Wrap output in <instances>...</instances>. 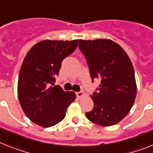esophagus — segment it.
Here are the masks:
<instances>
[{
    "instance_id": "esophagus-1",
    "label": "esophagus",
    "mask_w": 153,
    "mask_h": 153,
    "mask_svg": "<svg viewBox=\"0 0 153 153\" xmlns=\"http://www.w3.org/2000/svg\"><path fill=\"white\" fill-rule=\"evenodd\" d=\"M76 97H77L78 98H83V97L84 96V91L76 92Z\"/></svg>"
}]
</instances>
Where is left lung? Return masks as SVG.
<instances>
[{
    "label": "left lung",
    "mask_w": 153,
    "mask_h": 153,
    "mask_svg": "<svg viewBox=\"0 0 153 153\" xmlns=\"http://www.w3.org/2000/svg\"><path fill=\"white\" fill-rule=\"evenodd\" d=\"M78 47L87 59L92 82L101 81L91 96L94 108L86 117L103 127L117 124L128 114L137 94L131 59L119 45L108 39L79 40Z\"/></svg>",
    "instance_id": "obj_1"
}]
</instances>
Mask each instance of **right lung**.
<instances>
[{
  "mask_svg": "<svg viewBox=\"0 0 153 153\" xmlns=\"http://www.w3.org/2000/svg\"><path fill=\"white\" fill-rule=\"evenodd\" d=\"M77 45L78 40H45L26 54L19 74L18 95L25 114L36 124L49 127L61 122L76 98L74 92L64 91L54 82L62 60Z\"/></svg>",
  "mask_w": 153,
  "mask_h": 153,
  "instance_id": "1",
  "label": "right lung"
}]
</instances>
